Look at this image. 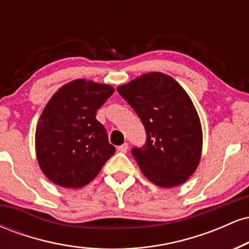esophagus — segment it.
Segmentation results:
<instances>
[{"mask_svg":"<svg viewBox=\"0 0 249 249\" xmlns=\"http://www.w3.org/2000/svg\"><path fill=\"white\" fill-rule=\"evenodd\" d=\"M127 148H128V144H127V142H124V144L121 145V146L118 147V151H119V152L126 153L127 152Z\"/></svg>","mask_w":249,"mask_h":249,"instance_id":"34e87169","label":"esophagus"}]
</instances>
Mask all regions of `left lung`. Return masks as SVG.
Listing matches in <instances>:
<instances>
[{
  "mask_svg": "<svg viewBox=\"0 0 249 249\" xmlns=\"http://www.w3.org/2000/svg\"><path fill=\"white\" fill-rule=\"evenodd\" d=\"M117 91L146 130V145L132 148L142 174L165 188L187 181L201 158L202 128L186 91L162 72L144 73Z\"/></svg>",
  "mask_w": 249,
  "mask_h": 249,
  "instance_id": "1",
  "label": "left lung"
}]
</instances>
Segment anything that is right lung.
<instances>
[{
	"instance_id": "1",
	"label": "right lung",
	"mask_w": 249,
	"mask_h": 249,
	"mask_svg": "<svg viewBox=\"0 0 249 249\" xmlns=\"http://www.w3.org/2000/svg\"><path fill=\"white\" fill-rule=\"evenodd\" d=\"M108 84L75 79L59 88L45 105L35 133L42 172L64 188L88 185L116 148L96 112L113 93Z\"/></svg>"
}]
</instances>
